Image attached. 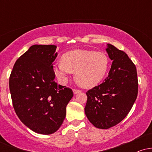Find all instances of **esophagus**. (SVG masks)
Masks as SVG:
<instances>
[{"mask_svg":"<svg viewBox=\"0 0 152 152\" xmlns=\"http://www.w3.org/2000/svg\"><path fill=\"white\" fill-rule=\"evenodd\" d=\"M73 91H74V94H77L78 93H80V92H81V91L78 90V89H74L73 90Z\"/></svg>","mask_w":152,"mask_h":152,"instance_id":"34e87169","label":"esophagus"}]
</instances>
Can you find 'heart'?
Returning a JSON list of instances; mask_svg holds the SVG:
<instances>
[{
    "instance_id": "b5f03b06",
    "label": "heart",
    "mask_w": 152,
    "mask_h": 152,
    "mask_svg": "<svg viewBox=\"0 0 152 152\" xmlns=\"http://www.w3.org/2000/svg\"><path fill=\"white\" fill-rule=\"evenodd\" d=\"M109 59L104 53L88 50H74L64 54L62 62L54 65L55 74L61 82H66L68 75L75 73V80L80 86L92 87L106 74Z\"/></svg>"
}]
</instances>
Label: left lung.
<instances>
[{"label":"left lung","mask_w":152,"mask_h":152,"mask_svg":"<svg viewBox=\"0 0 152 152\" xmlns=\"http://www.w3.org/2000/svg\"><path fill=\"white\" fill-rule=\"evenodd\" d=\"M106 50L112 61L109 76L102 84L86 92L85 114L98 129H106L124 119L137 97L136 66L126 53L107 43Z\"/></svg>","instance_id":"8db88e82"}]
</instances>
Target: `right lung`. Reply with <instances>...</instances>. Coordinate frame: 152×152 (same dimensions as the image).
Wrapping results in <instances>:
<instances>
[{"mask_svg":"<svg viewBox=\"0 0 152 152\" xmlns=\"http://www.w3.org/2000/svg\"><path fill=\"white\" fill-rule=\"evenodd\" d=\"M55 45H33L15 63L9 78L14 110L25 126L36 133L51 134L66 117L74 94L56 83Z\"/></svg>","mask_w":152,"mask_h":152,"instance_id":"add662e5","label":"right lung"}]
</instances>
